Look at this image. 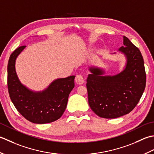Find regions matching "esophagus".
<instances>
[{
  "instance_id": "obj_1",
  "label": "esophagus",
  "mask_w": 154,
  "mask_h": 154,
  "mask_svg": "<svg viewBox=\"0 0 154 154\" xmlns=\"http://www.w3.org/2000/svg\"><path fill=\"white\" fill-rule=\"evenodd\" d=\"M75 81L78 84H83L84 82V80L83 76L81 74L76 75V78H75Z\"/></svg>"
}]
</instances>
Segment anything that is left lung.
I'll return each mask as SVG.
<instances>
[{
  "instance_id": "1",
  "label": "left lung",
  "mask_w": 154,
  "mask_h": 154,
  "mask_svg": "<svg viewBox=\"0 0 154 154\" xmlns=\"http://www.w3.org/2000/svg\"><path fill=\"white\" fill-rule=\"evenodd\" d=\"M118 50L125 59L120 72L106 75L104 68L90 66L86 87L90 108L98 116L117 118L136 107L146 87V76L142 55L127 37ZM116 53H113V54Z\"/></svg>"
}]
</instances>
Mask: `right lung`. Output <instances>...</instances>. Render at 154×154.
Listing matches in <instances>:
<instances>
[{
  "mask_svg": "<svg viewBox=\"0 0 154 154\" xmlns=\"http://www.w3.org/2000/svg\"><path fill=\"white\" fill-rule=\"evenodd\" d=\"M26 46L18 47L9 58L8 89L15 108L23 117L34 124L57 120L66 108L69 94L74 87L75 76L53 80L42 91H34L21 83L16 72V60Z\"/></svg>",
  "mask_w": 154,
  "mask_h": 154,
  "instance_id": "add662e5",
  "label": "right lung"
}]
</instances>
